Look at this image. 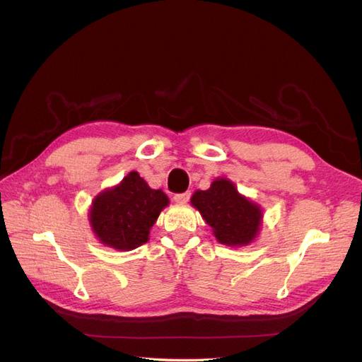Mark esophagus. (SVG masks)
<instances>
[{"label": "esophagus", "mask_w": 362, "mask_h": 362, "mask_svg": "<svg viewBox=\"0 0 362 362\" xmlns=\"http://www.w3.org/2000/svg\"><path fill=\"white\" fill-rule=\"evenodd\" d=\"M190 196H192V193L190 192H184V193H177L173 196V199H175V202H178V204H185V202H189V199H190Z\"/></svg>", "instance_id": "1"}]
</instances>
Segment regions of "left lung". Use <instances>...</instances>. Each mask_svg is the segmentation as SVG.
<instances>
[{
	"label": "left lung",
	"mask_w": 362,
	"mask_h": 362,
	"mask_svg": "<svg viewBox=\"0 0 362 362\" xmlns=\"http://www.w3.org/2000/svg\"><path fill=\"white\" fill-rule=\"evenodd\" d=\"M192 205L201 211L222 245H247L259 229V206L240 194L228 180H216L208 190L196 192L192 196Z\"/></svg>",
	"instance_id": "1"
}]
</instances>
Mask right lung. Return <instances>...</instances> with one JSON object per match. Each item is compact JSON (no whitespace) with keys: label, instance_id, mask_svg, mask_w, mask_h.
Masks as SVG:
<instances>
[{"label":"right lung","instance_id":"right-lung-1","mask_svg":"<svg viewBox=\"0 0 362 362\" xmlns=\"http://www.w3.org/2000/svg\"><path fill=\"white\" fill-rule=\"evenodd\" d=\"M168 204L163 190H152L137 172H131L93 201L90 223L101 243L131 250L148 242L149 229Z\"/></svg>","mask_w":362,"mask_h":362}]
</instances>
